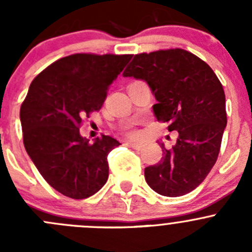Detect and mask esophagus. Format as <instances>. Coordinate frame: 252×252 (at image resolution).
Masks as SVG:
<instances>
[{"label": "esophagus", "mask_w": 252, "mask_h": 252, "mask_svg": "<svg viewBox=\"0 0 252 252\" xmlns=\"http://www.w3.org/2000/svg\"><path fill=\"white\" fill-rule=\"evenodd\" d=\"M126 144L129 145V146L130 147H133L134 150H141L142 147H144V145H141V144H136V142H133V141H129V142H126Z\"/></svg>", "instance_id": "1"}]
</instances>
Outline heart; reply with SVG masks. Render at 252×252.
<instances>
[{
	"label": "heart",
	"instance_id": "b5f03b06",
	"mask_svg": "<svg viewBox=\"0 0 252 252\" xmlns=\"http://www.w3.org/2000/svg\"><path fill=\"white\" fill-rule=\"evenodd\" d=\"M126 134L133 139H138L139 136H140V133H139L138 130H134V129H129V130H126Z\"/></svg>",
	"mask_w": 252,
	"mask_h": 252
}]
</instances>
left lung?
<instances>
[{"label": "left lung", "instance_id": "8db88e82", "mask_svg": "<svg viewBox=\"0 0 252 252\" xmlns=\"http://www.w3.org/2000/svg\"><path fill=\"white\" fill-rule=\"evenodd\" d=\"M123 77L149 84L157 101L155 117L179 135L171 150L161 144L163 157L145 168L146 183L163 196L192 191L215 166L227 126L220 79L207 63L182 48L135 55Z\"/></svg>", "mask_w": 252, "mask_h": 252}]
</instances>
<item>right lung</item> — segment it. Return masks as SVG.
Listing matches in <instances>:
<instances>
[{"mask_svg":"<svg viewBox=\"0 0 252 252\" xmlns=\"http://www.w3.org/2000/svg\"><path fill=\"white\" fill-rule=\"evenodd\" d=\"M131 55L75 53L56 61L30 84L20 107L23 142L37 171L64 196L86 199L108 179V154L119 141L90 144L81 118L102 107L110 85Z\"/></svg>","mask_w":252,"mask_h":252,"instance_id":"obj_1","label":"right lung"}]
</instances>
